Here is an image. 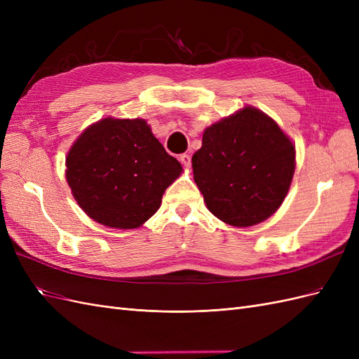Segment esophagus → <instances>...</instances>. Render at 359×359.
<instances>
[{
    "instance_id": "34e87169",
    "label": "esophagus",
    "mask_w": 359,
    "mask_h": 359,
    "mask_svg": "<svg viewBox=\"0 0 359 359\" xmlns=\"http://www.w3.org/2000/svg\"><path fill=\"white\" fill-rule=\"evenodd\" d=\"M180 161H181L182 165L186 166V168H190V165H191V157H190V154H181V156H180Z\"/></svg>"
}]
</instances>
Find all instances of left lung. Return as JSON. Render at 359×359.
<instances>
[{
  "label": "left lung",
  "instance_id": "1",
  "mask_svg": "<svg viewBox=\"0 0 359 359\" xmlns=\"http://www.w3.org/2000/svg\"><path fill=\"white\" fill-rule=\"evenodd\" d=\"M292 139L273 118L244 106L203 130L193 178L206 208L235 227L269 219L283 203L297 165Z\"/></svg>",
  "mask_w": 359,
  "mask_h": 359
}]
</instances>
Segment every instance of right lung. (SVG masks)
Masks as SVG:
<instances>
[{"label": "right lung", "mask_w": 359, "mask_h": 359, "mask_svg": "<svg viewBox=\"0 0 359 359\" xmlns=\"http://www.w3.org/2000/svg\"><path fill=\"white\" fill-rule=\"evenodd\" d=\"M182 173L142 118L107 116L86 127L66 157L74 201L94 222L136 229L153 217Z\"/></svg>", "instance_id": "right-lung-1"}]
</instances>
